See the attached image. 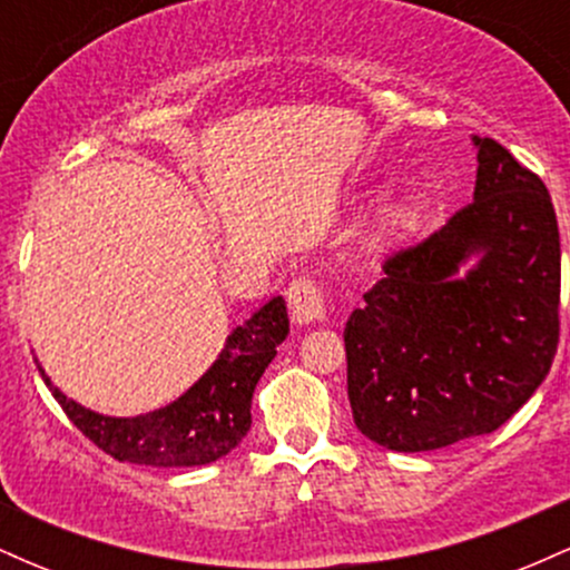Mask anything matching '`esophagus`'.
I'll use <instances>...</instances> for the list:
<instances>
[{
    "label": "esophagus",
    "mask_w": 570,
    "mask_h": 570,
    "mask_svg": "<svg viewBox=\"0 0 570 570\" xmlns=\"http://www.w3.org/2000/svg\"><path fill=\"white\" fill-rule=\"evenodd\" d=\"M286 303H289V313L294 324H316L324 322L326 305H324V292L318 286V281L313 278H297L289 284L286 292Z\"/></svg>",
    "instance_id": "1"
}]
</instances>
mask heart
<instances>
[{
	"mask_svg": "<svg viewBox=\"0 0 570 570\" xmlns=\"http://www.w3.org/2000/svg\"><path fill=\"white\" fill-rule=\"evenodd\" d=\"M417 222H421V206L415 200L396 198L385 203L372 222L370 246L377 252H391V248L402 246L415 233Z\"/></svg>",
	"mask_w": 570,
	"mask_h": 570,
	"instance_id": "b5f03b06",
	"label": "heart"
}]
</instances>
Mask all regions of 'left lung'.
Segmentation results:
<instances>
[{"label":"left lung","instance_id":"left-lung-1","mask_svg":"<svg viewBox=\"0 0 570 570\" xmlns=\"http://www.w3.org/2000/svg\"><path fill=\"white\" fill-rule=\"evenodd\" d=\"M472 141L474 200L423 244L385 259V278L343 332L353 423L396 453L503 426L544 383L558 351L552 198L499 141Z\"/></svg>","mask_w":570,"mask_h":570}]
</instances>
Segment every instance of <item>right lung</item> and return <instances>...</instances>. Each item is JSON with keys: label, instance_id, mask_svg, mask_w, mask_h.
<instances>
[{"label": "right lung", "instance_id": "right-lung-1", "mask_svg": "<svg viewBox=\"0 0 570 570\" xmlns=\"http://www.w3.org/2000/svg\"><path fill=\"white\" fill-rule=\"evenodd\" d=\"M286 335V303L284 297H273L235 326L217 362L185 394L166 407L134 417H112L82 407L50 383L39 362L37 367L69 421L107 455L139 466H206L238 448L252 429L254 389Z\"/></svg>", "mask_w": 570, "mask_h": 570}]
</instances>
